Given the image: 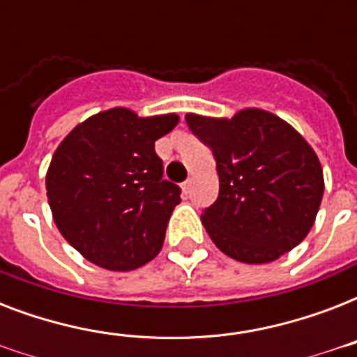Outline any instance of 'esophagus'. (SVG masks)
<instances>
[{
  "label": "esophagus",
  "instance_id": "1",
  "mask_svg": "<svg viewBox=\"0 0 357 357\" xmlns=\"http://www.w3.org/2000/svg\"><path fill=\"white\" fill-rule=\"evenodd\" d=\"M181 189H183L185 195H187V192H189V189H190V179H187V181H185V183H181Z\"/></svg>",
  "mask_w": 357,
  "mask_h": 357
}]
</instances>
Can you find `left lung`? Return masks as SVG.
I'll list each match as a JSON object with an SVG mask.
<instances>
[{"label": "left lung", "instance_id": "left-lung-1", "mask_svg": "<svg viewBox=\"0 0 357 357\" xmlns=\"http://www.w3.org/2000/svg\"><path fill=\"white\" fill-rule=\"evenodd\" d=\"M185 120L217 161L218 198L202 213L217 248L241 263L263 265L298 246L324 195L321 161L310 142L257 107L231 119L187 113Z\"/></svg>", "mask_w": 357, "mask_h": 357}]
</instances>
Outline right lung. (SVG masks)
I'll return each mask as SVG.
<instances>
[{
    "label": "right lung",
    "instance_id": "add662e5",
    "mask_svg": "<svg viewBox=\"0 0 357 357\" xmlns=\"http://www.w3.org/2000/svg\"><path fill=\"white\" fill-rule=\"evenodd\" d=\"M176 113L139 116L113 107L77 123L46 172L47 204L59 231L85 259L114 272L135 271L162 248L179 187L162 179L155 140Z\"/></svg>",
    "mask_w": 357,
    "mask_h": 357
}]
</instances>
